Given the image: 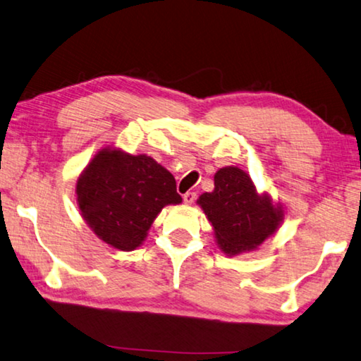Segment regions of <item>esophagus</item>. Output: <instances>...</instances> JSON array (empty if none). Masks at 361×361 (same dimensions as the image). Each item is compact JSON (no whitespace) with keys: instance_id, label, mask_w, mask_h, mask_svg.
I'll use <instances>...</instances> for the list:
<instances>
[{"instance_id":"obj_1","label":"esophagus","mask_w":361,"mask_h":361,"mask_svg":"<svg viewBox=\"0 0 361 361\" xmlns=\"http://www.w3.org/2000/svg\"><path fill=\"white\" fill-rule=\"evenodd\" d=\"M195 198H197V195L193 192H187V193H184V203L185 204H192L193 202H195Z\"/></svg>"}]
</instances>
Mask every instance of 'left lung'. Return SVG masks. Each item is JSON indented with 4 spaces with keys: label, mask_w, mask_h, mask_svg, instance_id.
Wrapping results in <instances>:
<instances>
[{
    "label": "left lung",
    "mask_w": 361,
    "mask_h": 361,
    "mask_svg": "<svg viewBox=\"0 0 361 361\" xmlns=\"http://www.w3.org/2000/svg\"><path fill=\"white\" fill-rule=\"evenodd\" d=\"M197 203L227 257L257 250L284 221L282 204L274 203L268 192L259 193L252 177L237 166L216 171L214 190L202 193Z\"/></svg>",
    "instance_id": "1"
}]
</instances>
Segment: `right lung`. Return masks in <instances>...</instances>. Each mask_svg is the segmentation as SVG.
Here are the masks:
<instances>
[{
  "label": "right lung",
  "mask_w": 361,
  "mask_h": 361,
  "mask_svg": "<svg viewBox=\"0 0 361 361\" xmlns=\"http://www.w3.org/2000/svg\"><path fill=\"white\" fill-rule=\"evenodd\" d=\"M77 204L87 226L113 248L132 252L168 204H179L176 179L147 154L104 147L75 184Z\"/></svg>",
  "instance_id": "1"
}]
</instances>
